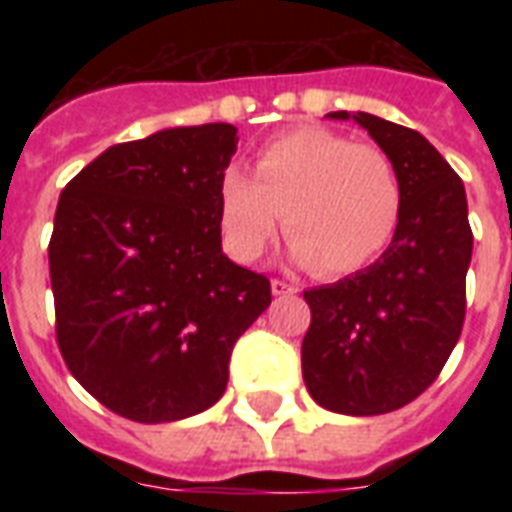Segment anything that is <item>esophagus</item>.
<instances>
[{"label": "esophagus", "instance_id": "esophagus-1", "mask_svg": "<svg viewBox=\"0 0 512 512\" xmlns=\"http://www.w3.org/2000/svg\"><path fill=\"white\" fill-rule=\"evenodd\" d=\"M271 292L276 297H284V295H295L297 287L295 284H287V281H281V279H273L271 281Z\"/></svg>", "mask_w": 512, "mask_h": 512}]
</instances>
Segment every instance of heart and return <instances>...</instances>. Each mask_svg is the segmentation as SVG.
<instances>
[{"label":"heart","mask_w":512,"mask_h":512,"mask_svg":"<svg viewBox=\"0 0 512 512\" xmlns=\"http://www.w3.org/2000/svg\"><path fill=\"white\" fill-rule=\"evenodd\" d=\"M401 183L380 148L324 127H297L268 140L255 175L239 164L220 175V233L241 263L263 255L281 225L295 265L348 276L388 249L401 220Z\"/></svg>","instance_id":"1"}]
</instances>
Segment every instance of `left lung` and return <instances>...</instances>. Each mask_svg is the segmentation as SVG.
<instances>
[{
    "mask_svg": "<svg viewBox=\"0 0 512 512\" xmlns=\"http://www.w3.org/2000/svg\"><path fill=\"white\" fill-rule=\"evenodd\" d=\"M369 132L396 167L401 220L372 265L305 292L303 380L316 404L350 417L401 409L444 369L465 321L473 255L465 185L417 130L332 111Z\"/></svg>",
    "mask_w": 512,
    "mask_h": 512,
    "instance_id": "8db88e82",
    "label": "left lung"
}]
</instances>
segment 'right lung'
Instances as JSON below:
<instances>
[{"mask_svg":"<svg viewBox=\"0 0 512 512\" xmlns=\"http://www.w3.org/2000/svg\"><path fill=\"white\" fill-rule=\"evenodd\" d=\"M225 122L119 143L63 188L50 239L55 332L90 396L127 420L175 422L223 396L231 350L271 281L223 255Z\"/></svg>","mask_w":512,"mask_h":512,"instance_id":"1","label":"right lung"}]
</instances>
